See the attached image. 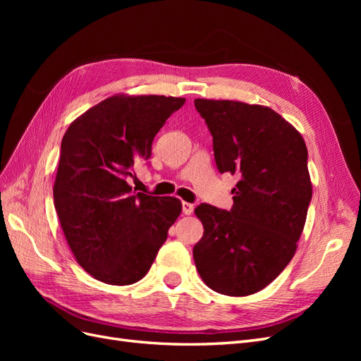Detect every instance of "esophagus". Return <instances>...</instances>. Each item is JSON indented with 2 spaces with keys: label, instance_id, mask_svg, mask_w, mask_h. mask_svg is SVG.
I'll use <instances>...</instances> for the list:
<instances>
[{
  "label": "esophagus",
  "instance_id": "esophagus-1",
  "mask_svg": "<svg viewBox=\"0 0 361 361\" xmlns=\"http://www.w3.org/2000/svg\"><path fill=\"white\" fill-rule=\"evenodd\" d=\"M182 211L185 215H191L194 211V204L188 202H182Z\"/></svg>",
  "mask_w": 361,
  "mask_h": 361
}]
</instances>
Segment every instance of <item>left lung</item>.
<instances>
[{"mask_svg": "<svg viewBox=\"0 0 361 361\" xmlns=\"http://www.w3.org/2000/svg\"><path fill=\"white\" fill-rule=\"evenodd\" d=\"M214 138L220 173L241 176L231 211L194 209L203 236L192 256L212 290L245 297L267 288L297 251L312 200L307 147L288 120L264 105L195 99Z\"/></svg>", "mask_w": 361, "mask_h": 361, "instance_id": "left-lung-1", "label": "left lung"}]
</instances>
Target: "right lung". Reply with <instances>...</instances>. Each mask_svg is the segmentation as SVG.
Here are the masks:
<instances>
[{"instance_id":"right-lung-1","label":"right lung","mask_w":361,"mask_h":361,"mask_svg":"<svg viewBox=\"0 0 361 361\" xmlns=\"http://www.w3.org/2000/svg\"><path fill=\"white\" fill-rule=\"evenodd\" d=\"M183 97L114 94L68 128L54 183V206L76 262L106 285L143 279L178 220L176 197L133 192L126 179Z\"/></svg>"}]
</instances>
